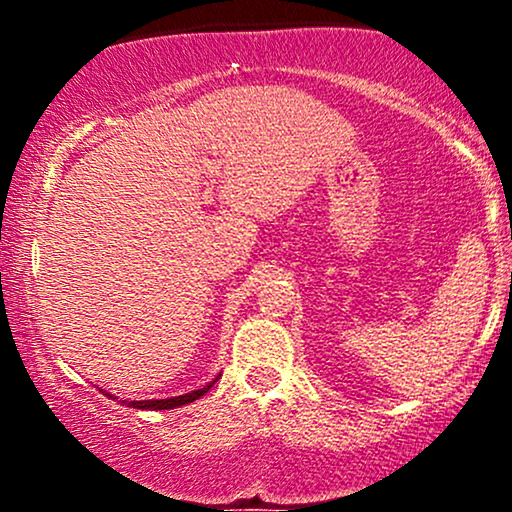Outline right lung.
<instances>
[{"mask_svg":"<svg viewBox=\"0 0 512 512\" xmlns=\"http://www.w3.org/2000/svg\"><path fill=\"white\" fill-rule=\"evenodd\" d=\"M219 380V378H216ZM216 380H211L209 385L199 387V390H192L187 392V395H180V397H170V399H139V402H127V399H122V404H129V407L134 409H175V407H182V404H190L195 402L204 395V392L211 390V385L216 383Z\"/></svg>","mask_w":512,"mask_h":512,"instance_id":"add662e5","label":"right lung"}]
</instances>
